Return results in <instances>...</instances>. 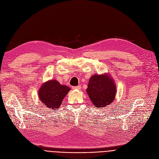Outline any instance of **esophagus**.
I'll return each mask as SVG.
<instances>
[{
	"instance_id": "obj_1",
	"label": "esophagus",
	"mask_w": 159,
	"mask_h": 159,
	"mask_svg": "<svg viewBox=\"0 0 159 159\" xmlns=\"http://www.w3.org/2000/svg\"><path fill=\"white\" fill-rule=\"evenodd\" d=\"M73 89H81V86H74L73 87Z\"/></svg>"
}]
</instances>
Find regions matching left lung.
Returning a JSON list of instances; mask_svg holds the SVG:
<instances>
[{
    "label": "left lung",
    "instance_id": "1",
    "mask_svg": "<svg viewBox=\"0 0 159 159\" xmlns=\"http://www.w3.org/2000/svg\"><path fill=\"white\" fill-rule=\"evenodd\" d=\"M86 92L93 105L101 108L114 100L116 87L109 75H93L89 80Z\"/></svg>",
    "mask_w": 159,
    "mask_h": 159
}]
</instances>
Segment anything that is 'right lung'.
<instances>
[{
  "instance_id": "right-lung-1",
  "label": "right lung",
  "mask_w": 159,
  "mask_h": 159,
  "mask_svg": "<svg viewBox=\"0 0 159 159\" xmlns=\"http://www.w3.org/2000/svg\"><path fill=\"white\" fill-rule=\"evenodd\" d=\"M70 88L61 85L57 80H49L41 85L38 94L41 104L55 111L61 104L62 100L70 92Z\"/></svg>"
}]
</instances>
